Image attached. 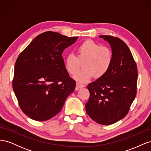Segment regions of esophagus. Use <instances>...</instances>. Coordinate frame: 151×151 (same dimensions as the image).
<instances>
[{"label": "esophagus", "instance_id": "obj_1", "mask_svg": "<svg viewBox=\"0 0 151 151\" xmlns=\"http://www.w3.org/2000/svg\"><path fill=\"white\" fill-rule=\"evenodd\" d=\"M76 87H77V88H84V87H85V85L81 84H80L79 83H76Z\"/></svg>", "mask_w": 151, "mask_h": 151}]
</instances>
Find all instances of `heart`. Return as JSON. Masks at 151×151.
Listing matches in <instances>:
<instances>
[{
  "mask_svg": "<svg viewBox=\"0 0 151 151\" xmlns=\"http://www.w3.org/2000/svg\"><path fill=\"white\" fill-rule=\"evenodd\" d=\"M76 56L68 55L65 59V67L70 74H75L83 63L84 68L74 76L80 83L89 81L94 76L100 79L110 68L113 62V53L107 47H101L92 40H88L79 45L76 48Z\"/></svg>",
  "mask_w": 151,
  "mask_h": 151,
  "instance_id": "b5f03b06",
  "label": "heart"
}]
</instances>
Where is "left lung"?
Returning <instances> with one entry per match:
<instances>
[{"label": "left lung", "instance_id": "8db88e82", "mask_svg": "<svg viewBox=\"0 0 151 151\" xmlns=\"http://www.w3.org/2000/svg\"><path fill=\"white\" fill-rule=\"evenodd\" d=\"M113 53V62L106 74L87 86L90 96L86 111L99 124L108 125L122 120L135 98L137 67L127 45L120 39L101 35Z\"/></svg>", "mask_w": 151, "mask_h": 151}]
</instances>
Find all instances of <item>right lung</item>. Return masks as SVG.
Wrapping results in <instances>:
<instances>
[{
    "mask_svg": "<svg viewBox=\"0 0 151 151\" xmlns=\"http://www.w3.org/2000/svg\"><path fill=\"white\" fill-rule=\"evenodd\" d=\"M77 37L47 31L32 41L17 57L12 83L22 111L31 119L45 121L61 111L75 89L62 53Z\"/></svg>",
    "mask_w": 151,
    "mask_h": 151,
    "instance_id": "right-lung-1",
    "label": "right lung"
}]
</instances>
